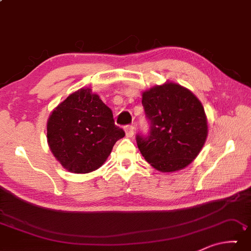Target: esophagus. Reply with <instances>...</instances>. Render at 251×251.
I'll use <instances>...</instances> for the list:
<instances>
[{"instance_id":"34e87169","label":"esophagus","mask_w":251,"mask_h":251,"mask_svg":"<svg viewBox=\"0 0 251 251\" xmlns=\"http://www.w3.org/2000/svg\"><path fill=\"white\" fill-rule=\"evenodd\" d=\"M134 132H135V127L133 125H127L125 127V133L127 137H133L134 136Z\"/></svg>"}]
</instances>
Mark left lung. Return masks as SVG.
<instances>
[{
  "label": "left lung",
  "instance_id": "1",
  "mask_svg": "<svg viewBox=\"0 0 251 251\" xmlns=\"http://www.w3.org/2000/svg\"><path fill=\"white\" fill-rule=\"evenodd\" d=\"M150 124L146 135H136L145 160L161 172L184 169L203 147L208 136L204 108L200 100L177 83L155 86L142 95Z\"/></svg>",
  "mask_w": 251,
  "mask_h": 251
}]
</instances>
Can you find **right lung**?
Here are the masks:
<instances>
[{"label": "right lung", "mask_w": 251, "mask_h": 251, "mask_svg": "<svg viewBox=\"0 0 251 251\" xmlns=\"http://www.w3.org/2000/svg\"><path fill=\"white\" fill-rule=\"evenodd\" d=\"M125 132L113 113L90 88L69 95L51 113L48 144L60 164L73 173H89L104 164Z\"/></svg>", "instance_id": "add662e5"}]
</instances>
